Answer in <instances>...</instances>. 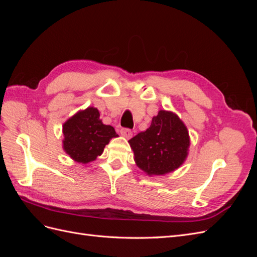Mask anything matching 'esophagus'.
<instances>
[{"mask_svg": "<svg viewBox=\"0 0 257 257\" xmlns=\"http://www.w3.org/2000/svg\"><path fill=\"white\" fill-rule=\"evenodd\" d=\"M120 134L126 139H130L132 137V135H133V132H132L131 130L128 128H121L120 130Z\"/></svg>", "mask_w": 257, "mask_h": 257, "instance_id": "1", "label": "esophagus"}]
</instances>
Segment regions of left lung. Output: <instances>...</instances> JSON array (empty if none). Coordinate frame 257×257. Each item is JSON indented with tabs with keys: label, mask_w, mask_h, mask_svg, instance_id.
Returning a JSON list of instances; mask_svg holds the SVG:
<instances>
[{
	"label": "left lung",
	"mask_w": 257,
	"mask_h": 257,
	"mask_svg": "<svg viewBox=\"0 0 257 257\" xmlns=\"http://www.w3.org/2000/svg\"><path fill=\"white\" fill-rule=\"evenodd\" d=\"M136 165L149 176L175 172L189 155L188 127L178 114L160 110L151 125L128 141Z\"/></svg>",
	"instance_id": "1"
}]
</instances>
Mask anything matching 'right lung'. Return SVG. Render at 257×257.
I'll return each mask as SVG.
<instances>
[{
  "label": "right lung",
  "mask_w": 257,
  "mask_h": 257,
  "mask_svg": "<svg viewBox=\"0 0 257 257\" xmlns=\"http://www.w3.org/2000/svg\"><path fill=\"white\" fill-rule=\"evenodd\" d=\"M62 131L64 152L79 164L95 161L110 139L119 136L111 125H106L99 119L95 107L77 111L63 123Z\"/></svg>",
  "instance_id": "right-lung-1"
}]
</instances>
